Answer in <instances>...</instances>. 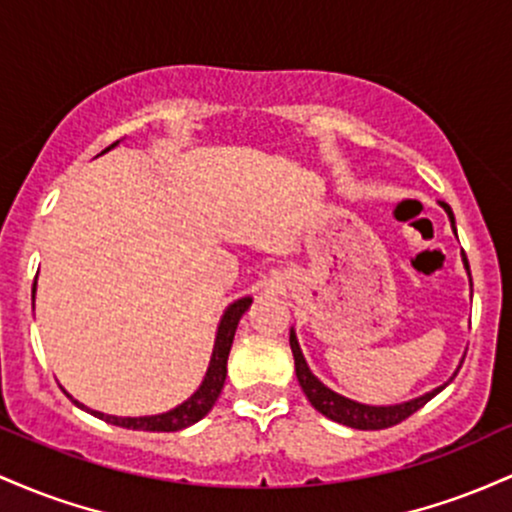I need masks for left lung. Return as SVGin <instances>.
Listing matches in <instances>:
<instances>
[{
    "instance_id": "1",
    "label": "left lung",
    "mask_w": 512,
    "mask_h": 512,
    "mask_svg": "<svg viewBox=\"0 0 512 512\" xmlns=\"http://www.w3.org/2000/svg\"><path fill=\"white\" fill-rule=\"evenodd\" d=\"M440 205L447 210L452 227H455V215H452L450 205L447 203H440ZM464 266H467V271H469L467 256H464ZM290 348H292V355H295L297 380H300V387H302V392L307 394L309 404H312L319 413H324L326 418H331V421H336V423H343V426H348V428H358V430L392 428V426H396V423L406 421V418L413 416L418 409H423V406H426L435 394L445 389V384H442V387L433 389V392L418 396V399L406 401V404H396V406L358 404V401H350V399H346V396L331 392L329 387H324V384H321L317 377L309 372V367L302 358V350H300V343H297L295 333H290Z\"/></svg>"
}]
</instances>
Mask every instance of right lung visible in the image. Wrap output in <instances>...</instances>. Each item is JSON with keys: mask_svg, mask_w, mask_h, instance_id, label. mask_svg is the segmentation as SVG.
Listing matches in <instances>:
<instances>
[{"mask_svg": "<svg viewBox=\"0 0 512 512\" xmlns=\"http://www.w3.org/2000/svg\"><path fill=\"white\" fill-rule=\"evenodd\" d=\"M113 145H116V142H113ZM33 292H36V283H33ZM249 304H251V297H244V300L229 304L225 317L220 321V329H217V341H215V350H212L208 375H205V380L200 384L198 392H195L188 401H183L181 406H176L174 411L162 413V416H140V418L106 416V413H99V411H91V413H94L96 418H101V421L113 423V426L132 428V430H149V433H174V430L188 428L193 426V423H198L200 418L212 409V404H215L217 396H220L222 387H225L227 358H229V350H232L234 331H237L241 314L249 309ZM74 404H77L79 409H86V406L79 404V401H74Z\"/></svg>", "mask_w": 512, "mask_h": 512, "instance_id": "obj_1", "label": "right lung"}]
</instances>
